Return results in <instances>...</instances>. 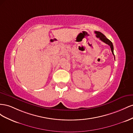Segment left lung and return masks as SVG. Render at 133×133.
<instances>
[{
    "instance_id": "1",
    "label": "left lung",
    "mask_w": 133,
    "mask_h": 133,
    "mask_svg": "<svg viewBox=\"0 0 133 133\" xmlns=\"http://www.w3.org/2000/svg\"><path fill=\"white\" fill-rule=\"evenodd\" d=\"M95 34H96V36L97 38H98L103 42L108 44L109 46L110 47L112 54H113L114 56V47H113V44H112L111 42L109 39H108L107 38L105 37V36L104 35H103L102 33H101L100 32H98V31H95ZM114 58H115V56H114Z\"/></svg>"
}]
</instances>
